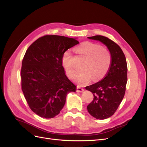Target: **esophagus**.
<instances>
[{
  "label": "esophagus",
  "mask_w": 147,
  "mask_h": 147,
  "mask_svg": "<svg viewBox=\"0 0 147 147\" xmlns=\"http://www.w3.org/2000/svg\"><path fill=\"white\" fill-rule=\"evenodd\" d=\"M77 92H82L84 91V89L82 88H81L80 86H77Z\"/></svg>",
  "instance_id": "obj_1"
}]
</instances>
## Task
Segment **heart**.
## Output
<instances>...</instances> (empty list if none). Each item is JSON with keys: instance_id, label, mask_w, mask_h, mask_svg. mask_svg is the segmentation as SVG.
Instances as JSON below:
<instances>
[{"instance_id": "heart-1", "label": "heart", "mask_w": 147, "mask_h": 147, "mask_svg": "<svg viewBox=\"0 0 147 147\" xmlns=\"http://www.w3.org/2000/svg\"><path fill=\"white\" fill-rule=\"evenodd\" d=\"M75 52L86 57L82 65L81 70L75 75L74 80L77 83L87 84L93 78L99 80L104 78L110 69L112 57L110 51L98 44L90 42H83L75 49ZM62 64L67 75L73 78L75 72V66L71 51L64 52L62 56Z\"/></svg>"}]
</instances>
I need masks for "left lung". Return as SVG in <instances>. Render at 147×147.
Returning <instances> with one entry per match:
<instances>
[{
  "instance_id": "obj_1",
  "label": "left lung",
  "mask_w": 147,
  "mask_h": 147,
  "mask_svg": "<svg viewBox=\"0 0 147 147\" xmlns=\"http://www.w3.org/2000/svg\"><path fill=\"white\" fill-rule=\"evenodd\" d=\"M88 38L103 43L112 57L110 69L104 78L85 87L94 96L92 101L87 106L89 113L96 119H104L116 112L125 94L127 81L126 59L121 48L109 38L102 35Z\"/></svg>"
}]
</instances>
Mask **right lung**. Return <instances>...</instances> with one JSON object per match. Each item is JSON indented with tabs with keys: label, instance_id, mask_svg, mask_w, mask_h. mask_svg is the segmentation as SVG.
Segmentation results:
<instances>
[{
	"label": "right lung",
	"instance_id": "add662e5",
	"mask_svg": "<svg viewBox=\"0 0 147 147\" xmlns=\"http://www.w3.org/2000/svg\"><path fill=\"white\" fill-rule=\"evenodd\" d=\"M78 43L76 38L45 35L26 51L21 70L22 91L30 109L38 116L54 118L64 107L67 94L76 91L65 74L62 56Z\"/></svg>",
	"mask_w": 147,
	"mask_h": 147
}]
</instances>
